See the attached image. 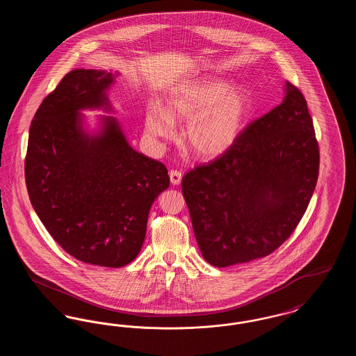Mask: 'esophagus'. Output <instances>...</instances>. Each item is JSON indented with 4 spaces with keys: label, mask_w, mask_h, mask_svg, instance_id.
I'll return each instance as SVG.
<instances>
[{
    "label": "esophagus",
    "mask_w": 356,
    "mask_h": 356,
    "mask_svg": "<svg viewBox=\"0 0 356 356\" xmlns=\"http://www.w3.org/2000/svg\"><path fill=\"white\" fill-rule=\"evenodd\" d=\"M170 183L173 186H179L183 179V173L180 170H170Z\"/></svg>",
    "instance_id": "obj_1"
}]
</instances>
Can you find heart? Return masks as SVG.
<instances>
[{"label": "heart", "instance_id": "1", "mask_svg": "<svg viewBox=\"0 0 356 356\" xmlns=\"http://www.w3.org/2000/svg\"><path fill=\"white\" fill-rule=\"evenodd\" d=\"M231 85L202 80L181 85L170 97L168 112L153 106L147 113V129L153 136L170 137L175 120L188 121L189 148L200 159H215L228 152L241 135L250 113V99Z\"/></svg>", "mask_w": 356, "mask_h": 356}]
</instances>
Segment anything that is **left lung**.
<instances>
[{"label":"left lung","mask_w":356,"mask_h":356,"mask_svg":"<svg viewBox=\"0 0 356 356\" xmlns=\"http://www.w3.org/2000/svg\"><path fill=\"white\" fill-rule=\"evenodd\" d=\"M319 144L303 93L252 121L235 145L183 177L203 257L229 267L277 250L302 220L319 175Z\"/></svg>","instance_id":"1"}]
</instances>
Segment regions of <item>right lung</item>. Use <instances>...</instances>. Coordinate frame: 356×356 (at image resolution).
<instances>
[{
	"mask_svg": "<svg viewBox=\"0 0 356 356\" xmlns=\"http://www.w3.org/2000/svg\"><path fill=\"white\" fill-rule=\"evenodd\" d=\"M115 74L67 73L34 115L25 181L35 213L61 248L77 260L119 268L140 252L149 209L170 186L165 165L128 144L113 118L89 136L79 111L109 108Z\"/></svg>",
	"mask_w": 356,
	"mask_h": 356,
	"instance_id": "add662e5",
	"label": "right lung"
}]
</instances>
